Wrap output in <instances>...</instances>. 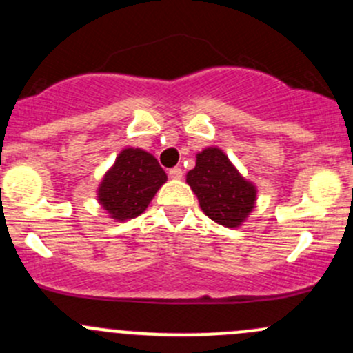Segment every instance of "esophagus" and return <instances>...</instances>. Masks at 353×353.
I'll return each instance as SVG.
<instances>
[{"instance_id": "esophagus-1", "label": "esophagus", "mask_w": 353, "mask_h": 353, "mask_svg": "<svg viewBox=\"0 0 353 353\" xmlns=\"http://www.w3.org/2000/svg\"><path fill=\"white\" fill-rule=\"evenodd\" d=\"M169 177L170 179H181V177H183V169H181V167H172V169L169 170Z\"/></svg>"}]
</instances>
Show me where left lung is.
<instances>
[{
    "mask_svg": "<svg viewBox=\"0 0 353 353\" xmlns=\"http://www.w3.org/2000/svg\"><path fill=\"white\" fill-rule=\"evenodd\" d=\"M186 183L198 196L205 215L223 227H239L254 208L256 186L245 181L216 147L199 152Z\"/></svg>",
    "mask_w": 353,
    "mask_h": 353,
    "instance_id": "8db88e82",
    "label": "left lung"
}]
</instances>
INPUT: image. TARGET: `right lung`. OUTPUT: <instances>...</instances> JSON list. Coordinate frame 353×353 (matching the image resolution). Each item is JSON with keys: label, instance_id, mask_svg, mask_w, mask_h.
Returning <instances> with one entry per match:
<instances>
[{"label": "right lung", "instance_id": "obj_1", "mask_svg": "<svg viewBox=\"0 0 353 353\" xmlns=\"http://www.w3.org/2000/svg\"><path fill=\"white\" fill-rule=\"evenodd\" d=\"M167 181L157 159L141 148H124L99 184L97 198L116 222L141 215Z\"/></svg>", "mask_w": 353, "mask_h": 353}]
</instances>
